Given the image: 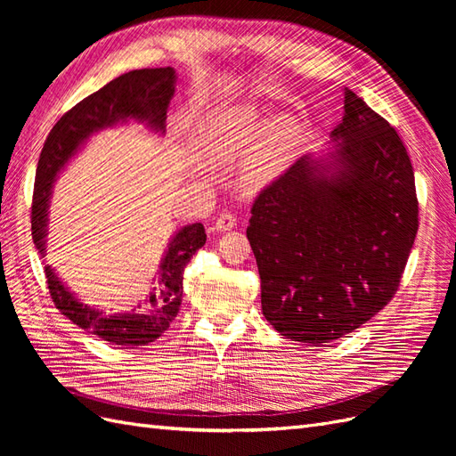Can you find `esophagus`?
Returning <instances> with one entry per match:
<instances>
[{"label":"esophagus","instance_id":"34e87169","mask_svg":"<svg viewBox=\"0 0 456 456\" xmlns=\"http://www.w3.org/2000/svg\"><path fill=\"white\" fill-rule=\"evenodd\" d=\"M233 226H236V216L230 215V213L220 215V216L216 218V223H215V230H216V232H228V230H232Z\"/></svg>","mask_w":456,"mask_h":456}]
</instances>
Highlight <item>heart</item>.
Instances as JSON below:
<instances>
[{
    "instance_id": "b5f03b06",
    "label": "heart",
    "mask_w": 456,
    "mask_h": 456,
    "mask_svg": "<svg viewBox=\"0 0 456 456\" xmlns=\"http://www.w3.org/2000/svg\"><path fill=\"white\" fill-rule=\"evenodd\" d=\"M205 156L226 165L241 159L247 188L260 190L273 183L291 163L305 141V129L289 116L265 121L247 110L215 116L200 133Z\"/></svg>"
}]
</instances>
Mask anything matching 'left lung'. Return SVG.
Returning a JSON list of instances; mask_svg holds the SVG:
<instances>
[{"instance_id":"8db88e82","label":"left lung","mask_w":456,"mask_h":456,"mask_svg":"<svg viewBox=\"0 0 456 456\" xmlns=\"http://www.w3.org/2000/svg\"><path fill=\"white\" fill-rule=\"evenodd\" d=\"M329 144L262 190L247 226L262 314L280 335L314 346L388 305L419 230L407 150L348 87Z\"/></svg>"}]
</instances>
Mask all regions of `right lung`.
Segmentation results:
<instances>
[{"label": "right lung", "instance_id": "add662e5", "mask_svg": "<svg viewBox=\"0 0 456 456\" xmlns=\"http://www.w3.org/2000/svg\"><path fill=\"white\" fill-rule=\"evenodd\" d=\"M175 68H144L110 81L66 112L47 136L36 171L32 201V240L41 256L47 255L49 205L59 175L93 134L118 126L136 123L158 136L165 134L167 108L175 94ZM207 233L201 223L178 228L151 278L144 312L106 314L99 306L86 305L68 287L57 270L45 266L47 285L57 308L81 329L121 348L144 346L161 337L173 323L183 302V272L191 255L205 245ZM141 308V306H139Z\"/></svg>", "mask_w": 456, "mask_h": 456}]
</instances>
